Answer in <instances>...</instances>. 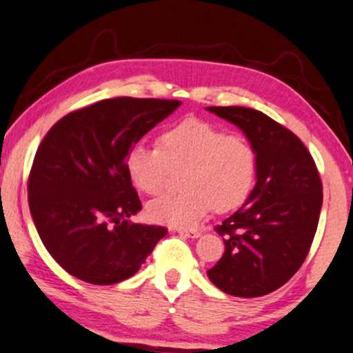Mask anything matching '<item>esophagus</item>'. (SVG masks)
Listing matches in <instances>:
<instances>
[{"mask_svg":"<svg viewBox=\"0 0 353 353\" xmlns=\"http://www.w3.org/2000/svg\"><path fill=\"white\" fill-rule=\"evenodd\" d=\"M179 234L185 236V238H199L200 231H197V230H179Z\"/></svg>","mask_w":353,"mask_h":353,"instance_id":"1","label":"esophagus"}]
</instances>
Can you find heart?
<instances>
[{"label": "heart", "mask_w": 353, "mask_h": 353, "mask_svg": "<svg viewBox=\"0 0 353 353\" xmlns=\"http://www.w3.org/2000/svg\"><path fill=\"white\" fill-rule=\"evenodd\" d=\"M182 169L185 192L153 200L148 216L172 228H194L215 207L230 212L246 202L256 184L257 151L246 137L189 117L168 127L158 148L137 143L125 156L128 179L148 195L159 194L171 171Z\"/></svg>", "instance_id": "obj_1"}]
</instances>
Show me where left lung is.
I'll return each instance as SVG.
<instances>
[{
  "instance_id": "left-lung-1",
  "label": "left lung",
  "mask_w": 353,
  "mask_h": 353,
  "mask_svg": "<svg viewBox=\"0 0 353 353\" xmlns=\"http://www.w3.org/2000/svg\"><path fill=\"white\" fill-rule=\"evenodd\" d=\"M243 130L257 151V182L238 212L216 226L225 254L208 279L221 292L256 298L280 288L310 252L323 207L313 156L295 133L249 107H207Z\"/></svg>"
}]
</instances>
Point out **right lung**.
Wrapping results in <instances>:
<instances>
[{"instance_id":"1","label":"right lung","mask_w":353,"mask_h":353,"mask_svg":"<svg viewBox=\"0 0 353 353\" xmlns=\"http://www.w3.org/2000/svg\"><path fill=\"white\" fill-rule=\"evenodd\" d=\"M181 101L115 97L74 110L48 130L29 174V208L50 256L83 282L135 275L163 226L128 218L141 210L125 156Z\"/></svg>"}]
</instances>
